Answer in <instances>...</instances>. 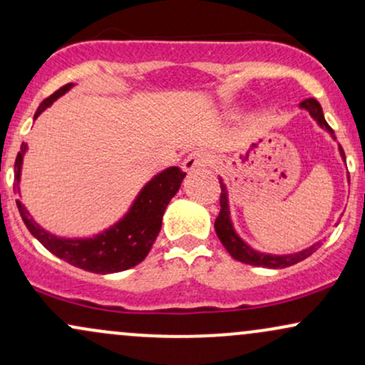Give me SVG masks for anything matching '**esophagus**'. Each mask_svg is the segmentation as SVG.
I'll return each mask as SVG.
<instances>
[{
	"mask_svg": "<svg viewBox=\"0 0 365 365\" xmlns=\"http://www.w3.org/2000/svg\"><path fill=\"white\" fill-rule=\"evenodd\" d=\"M210 163H212V156H210L209 153L192 151L190 155H188L185 160H183L182 168H183V171H188V173H192V171L207 168V166H210Z\"/></svg>",
	"mask_w": 365,
	"mask_h": 365,
	"instance_id": "34e87169",
	"label": "esophagus"
}]
</instances>
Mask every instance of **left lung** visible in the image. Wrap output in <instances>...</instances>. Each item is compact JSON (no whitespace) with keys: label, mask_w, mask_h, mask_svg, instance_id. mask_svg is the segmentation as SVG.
<instances>
[{"label":"left lung","mask_w":365,"mask_h":365,"mask_svg":"<svg viewBox=\"0 0 365 365\" xmlns=\"http://www.w3.org/2000/svg\"><path fill=\"white\" fill-rule=\"evenodd\" d=\"M301 107L306 108V110H308L311 115H313V118L318 120V124L324 127V129L330 130L331 135H333L331 127L327 124V120H324V117H323L322 105L316 102L314 98L304 100V102L301 103ZM333 138H335V135H333ZM340 155L345 160V153H344V149H341V146H340ZM219 183H221V197H219L221 210H219V216L216 217L214 227H216V235H217V238L221 240L222 247L227 250V253H230L231 257L235 258V260L248 263V265H253V267H267V269H285V267L296 265V263L302 262L304 258H308L309 255H313L316 250L322 247V243H316L311 248L304 250V252L296 253V255H284V257H274V255H263V253L255 252V250L250 248L247 243H243V240H241L240 236L235 232V230H232L231 219H230V209H227L226 187H225V183L221 182V180H219Z\"/></svg>","instance_id":"obj_1"}]
</instances>
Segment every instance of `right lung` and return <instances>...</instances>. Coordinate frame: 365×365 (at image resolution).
Masks as SVG:
<instances>
[{"label": "right lung", "instance_id": "1", "mask_svg": "<svg viewBox=\"0 0 365 365\" xmlns=\"http://www.w3.org/2000/svg\"><path fill=\"white\" fill-rule=\"evenodd\" d=\"M71 86L73 85L69 83L47 96L38 105L34 120ZM25 151H27V143H21L15 160V183H13L15 192H20V170ZM185 175L187 173H183L178 166H171V168L161 171L140 190L129 214L120 222L105 231L103 235L90 240L57 238L51 232L43 231L37 222H34L27 209L19 200H16V205H19L20 216L29 231L61 260L71 263L78 269L93 272V274H113V272H122L135 267L148 257L149 250L161 230L166 205L170 204L171 197L178 192L180 183Z\"/></svg>", "mask_w": 365, "mask_h": 365}]
</instances>
